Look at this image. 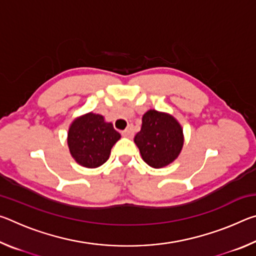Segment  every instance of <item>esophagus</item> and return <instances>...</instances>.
I'll use <instances>...</instances> for the list:
<instances>
[{
	"label": "esophagus",
	"instance_id": "34e87169",
	"mask_svg": "<svg viewBox=\"0 0 256 256\" xmlns=\"http://www.w3.org/2000/svg\"><path fill=\"white\" fill-rule=\"evenodd\" d=\"M133 134H134V133H133L132 126H128L126 130H125V131L122 132V136H125V138H132Z\"/></svg>",
	"mask_w": 256,
	"mask_h": 256
}]
</instances>
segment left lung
<instances>
[{
    "instance_id": "obj_1",
    "label": "left lung",
    "mask_w": 256,
    "mask_h": 256,
    "mask_svg": "<svg viewBox=\"0 0 256 256\" xmlns=\"http://www.w3.org/2000/svg\"><path fill=\"white\" fill-rule=\"evenodd\" d=\"M134 144L150 167H166L178 158L183 149V128L168 112L149 110L142 116V126L134 136Z\"/></svg>"
}]
</instances>
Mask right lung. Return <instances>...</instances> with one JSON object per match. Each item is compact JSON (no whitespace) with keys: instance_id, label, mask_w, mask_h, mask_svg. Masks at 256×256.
<instances>
[{"instance_id":"obj_1","label":"right lung","mask_w":256,"mask_h":256,"mask_svg":"<svg viewBox=\"0 0 256 256\" xmlns=\"http://www.w3.org/2000/svg\"><path fill=\"white\" fill-rule=\"evenodd\" d=\"M120 138L110 122L90 112L73 120L68 132L72 158L86 168H97L110 158V150Z\"/></svg>"}]
</instances>
